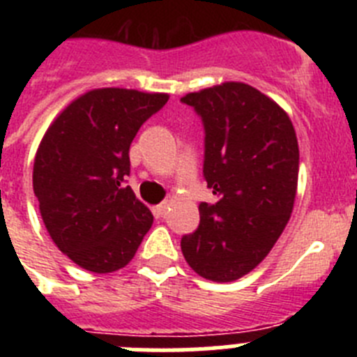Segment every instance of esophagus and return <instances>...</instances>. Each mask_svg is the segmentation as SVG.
Instances as JSON below:
<instances>
[{"label":"esophagus","mask_w":357,"mask_h":357,"mask_svg":"<svg viewBox=\"0 0 357 357\" xmlns=\"http://www.w3.org/2000/svg\"><path fill=\"white\" fill-rule=\"evenodd\" d=\"M166 211H168V204H166V202H162V204H159V206L153 207V214H155L157 218L166 216Z\"/></svg>","instance_id":"1"}]
</instances>
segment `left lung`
I'll use <instances>...</instances> for the list:
<instances>
[{"instance_id": "8db88e82", "label": "left lung", "mask_w": 357, "mask_h": 357, "mask_svg": "<svg viewBox=\"0 0 357 357\" xmlns=\"http://www.w3.org/2000/svg\"><path fill=\"white\" fill-rule=\"evenodd\" d=\"M206 128L204 176L220 200L202 202L200 225L181 241L195 272L230 282L270 254L291 216L298 141L286 110L243 82H223L181 98Z\"/></svg>"}]
</instances>
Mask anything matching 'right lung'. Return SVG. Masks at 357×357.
Listing matches in <instances>:
<instances>
[{
	"label": "right lung",
	"instance_id": "obj_1",
	"mask_svg": "<svg viewBox=\"0 0 357 357\" xmlns=\"http://www.w3.org/2000/svg\"><path fill=\"white\" fill-rule=\"evenodd\" d=\"M169 94L103 87L73 100L53 119L33 160V193L50 238L93 273L127 266L153 223L125 176L128 150Z\"/></svg>",
	"mask_w": 357,
	"mask_h": 357
}]
</instances>
